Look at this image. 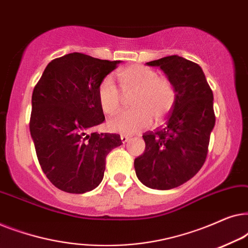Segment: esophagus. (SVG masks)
<instances>
[{
  "instance_id": "obj_1",
  "label": "esophagus",
  "mask_w": 248,
  "mask_h": 248,
  "mask_svg": "<svg viewBox=\"0 0 248 248\" xmlns=\"http://www.w3.org/2000/svg\"><path fill=\"white\" fill-rule=\"evenodd\" d=\"M121 140H122V142H123V143H126L127 141L131 140V137H128V135L123 134V135H121Z\"/></svg>"
}]
</instances>
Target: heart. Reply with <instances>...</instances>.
Here are the masks:
<instances>
[{"label": "heart", "instance_id": "b5f03b06", "mask_svg": "<svg viewBox=\"0 0 248 248\" xmlns=\"http://www.w3.org/2000/svg\"><path fill=\"white\" fill-rule=\"evenodd\" d=\"M117 76L124 91H135L132 98L134 108L111 117L107 122L110 131L138 133L150 126L152 116L159 121L171 109L175 101L174 87L168 80L159 78L155 70L135 64L122 69ZM98 101L101 110L107 115L120 109L121 93L110 77L105 78L98 87Z\"/></svg>", "mask_w": 248, "mask_h": 248}]
</instances>
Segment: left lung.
Masks as SVG:
<instances>
[{
	"label": "left lung",
	"instance_id": "obj_1",
	"mask_svg": "<svg viewBox=\"0 0 248 248\" xmlns=\"http://www.w3.org/2000/svg\"><path fill=\"white\" fill-rule=\"evenodd\" d=\"M147 65L160 67L175 101L165 126L142 135L145 150L134 168L142 184L165 191L189 181L204 164L216 123L213 93L201 66L184 57L166 56Z\"/></svg>",
	"mask_w": 248,
	"mask_h": 248
}]
</instances>
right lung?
I'll list each match as a JSON object with an SVG mask.
<instances>
[{
    "mask_svg": "<svg viewBox=\"0 0 248 248\" xmlns=\"http://www.w3.org/2000/svg\"><path fill=\"white\" fill-rule=\"evenodd\" d=\"M121 61L71 53L48 63L31 97L30 134L44 174L61 191L82 194L104 178L118 134L89 133L105 121L98 87Z\"/></svg>",
    "mask_w": 248,
    "mask_h": 248,
    "instance_id": "1",
    "label": "right lung"
}]
</instances>
